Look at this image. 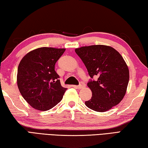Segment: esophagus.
Here are the masks:
<instances>
[{"mask_svg":"<svg viewBox=\"0 0 148 148\" xmlns=\"http://www.w3.org/2000/svg\"><path fill=\"white\" fill-rule=\"evenodd\" d=\"M85 86H86V84H85L84 83H83V82H81V83H80V84L79 85V86H76V87L77 89H82V88H83V87H84Z\"/></svg>","mask_w":148,"mask_h":148,"instance_id":"esophagus-1","label":"esophagus"}]
</instances>
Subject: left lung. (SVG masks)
Instances as JSON below:
<instances>
[{
	"label": "left lung",
	"instance_id": "obj_1",
	"mask_svg": "<svg viewBox=\"0 0 148 148\" xmlns=\"http://www.w3.org/2000/svg\"><path fill=\"white\" fill-rule=\"evenodd\" d=\"M86 66L90 77H97L87 86L92 97L85 102L89 108L106 112L123 99L129 80L127 64L117 50L105 45H92L75 49Z\"/></svg>",
	"mask_w": 148,
	"mask_h": 148
}]
</instances>
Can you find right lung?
I'll list each match as a JSON object with an SVG mask.
<instances>
[{"mask_svg": "<svg viewBox=\"0 0 148 148\" xmlns=\"http://www.w3.org/2000/svg\"><path fill=\"white\" fill-rule=\"evenodd\" d=\"M65 49L39 47L27 53L20 61L17 87L22 97L33 108L49 110L63 97L66 88L61 86L55 64Z\"/></svg>", "mask_w": 148, "mask_h": 148, "instance_id": "right-lung-1", "label": "right lung"}]
</instances>
